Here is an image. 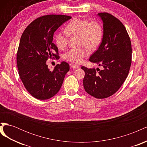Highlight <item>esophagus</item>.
<instances>
[{
    "label": "esophagus",
    "mask_w": 147,
    "mask_h": 147,
    "mask_svg": "<svg viewBox=\"0 0 147 147\" xmlns=\"http://www.w3.org/2000/svg\"><path fill=\"white\" fill-rule=\"evenodd\" d=\"M70 67L74 69H77L80 68V66H78V65H75V64H70Z\"/></svg>",
    "instance_id": "esophagus-1"
}]
</instances>
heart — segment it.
Here are the masks:
<instances>
[{
	"mask_svg": "<svg viewBox=\"0 0 147 147\" xmlns=\"http://www.w3.org/2000/svg\"><path fill=\"white\" fill-rule=\"evenodd\" d=\"M65 32H59L55 37L56 45L59 50H64L67 47L69 35H78L80 45L94 50L99 46L103 37V29L97 21H90L85 19L75 18L67 23L65 28ZM88 55L85 47L72 48L65 53V59L74 63H80Z\"/></svg>",
	"mask_w": 147,
	"mask_h": 147,
	"instance_id": "1",
	"label": "heart"
}]
</instances>
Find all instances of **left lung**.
Masks as SVG:
<instances>
[{
  "instance_id": "obj_1",
  "label": "left lung",
  "mask_w": 147,
  "mask_h": 147,
  "mask_svg": "<svg viewBox=\"0 0 147 147\" xmlns=\"http://www.w3.org/2000/svg\"><path fill=\"white\" fill-rule=\"evenodd\" d=\"M98 15L104 23V35L90 61L104 69H99L97 72L94 68H81L85 73L83 82L84 90L95 98L105 99L114 94L126 79L132 62V47L121 21L109 13H99Z\"/></svg>"
}]
</instances>
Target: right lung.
<instances>
[{
    "label": "right lung",
    "instance_id": "right-lung-1",
    "mask_svg": "<svg viewBox=\"0 0 147 147\" xmlns=\"http://www.w3.org/2000/svg\"><path fill=\"white\" fill-rule=\"evenodd\" d=\"M71 18L64 15L38 17L21 35L16 56L18 74L26 90L37 99H48L56 94L70 69L63 61L50 71L46 62L59 59L58 48L53 43V34Z\"/></svg>",
    "mask_w": 147,
    "mask_h": 147
}]
</instances>
